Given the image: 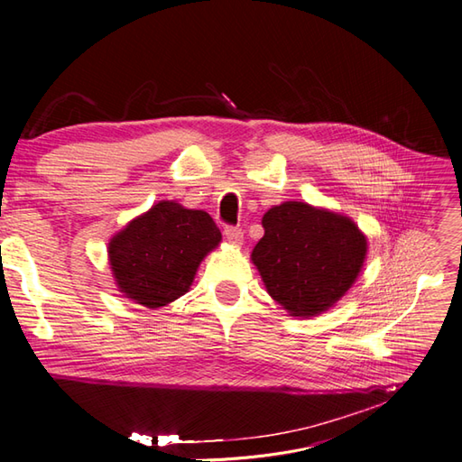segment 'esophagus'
Segmentation results:
<instances>
[{
    "instance_id": "1",
    "label": "esophagus",
    "mask_w": 462,
    "mask_h": 462,
    "mask_svg": "<svg viewBox=\"0 0 462 462\" xmlns=\"http://www.w3.org/2000/svg\"><path fill=\"white\" fill-rule=\"evenodd\" d=\"M226 236H227V241L231 243V245H243V229L241 227H233V226H227L226 227Z\"/></svg>"
}]
</instances>
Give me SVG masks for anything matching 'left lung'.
<instances>
[{"mask_svg": "<svg viewBox=\"0 0 462 462\" xmlns=\"http://www.w3.org/2000/svg\"><path fill=\"white\" fill-rule=\"evenodd\" d=\"M253 258L270 297L291 316L329 310L353 287L368 253L353 219L306 202H283L262 217Z\"/></svg>", "mask_w": 462, "mask_h": 462, "instance_id": "1", "label": "left lung"}]
</instances>
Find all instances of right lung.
Listing matches in <instances>:
<instances>
[{
	"label": "right lung",
	"instance_id": "1",
	"mask_svg": "<svg viewBox=\"0 0 462 462\" xmlns=\"http://www.w3.org/2000/svg\"><path fill=\"white\" fill-rule=\"evenodd\" d=\"M219 241L217 226L202 209L162 200L109 241V265L125 297L160 309L185 295Z\"/></svg>",
	"mask_w": 462,
	"mask_h": 462
}]
</instances>
